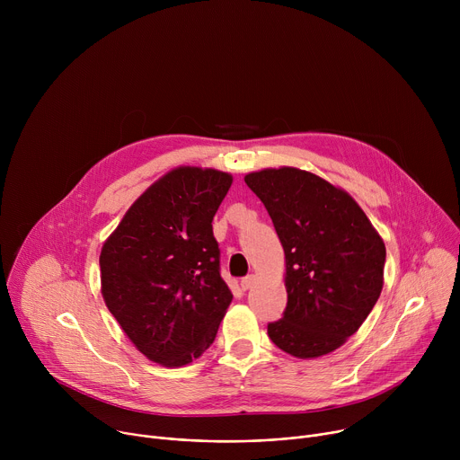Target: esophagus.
<instances>
[{"label":"esophagus","mask_w":460,"mask_h":460,"mask_svg":"<svg viewBox=\"0 0 460 460\" xmlns=\"http://www.w3.org/2000/svg\"><path fill=\"white\" fill-rule=\"evenodd\" d=\"M254 284H256V275H247L245 279H242V284H240V286H242V289L247 291V289H251Z\"/></svg>","instance_id":"34e87169"}]
</instances>
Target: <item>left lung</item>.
Instances as JSON below:
<instances>
[{"label": "left lung", "instance_id": "obj_1", "mask_svg": "<svg viewBox=\"0 0 460 460\" xmlns=\"http://www.w3.org/2000/svg\"><path fill=\"white\" fill-rule=\"evenodd\" d=\"M243 180L266 206L286 254L288 305L268 325L270 339L296 358L339 349L380 296L384 240L344 189L309 171L261 169Z\"/></svg>", "mask_w": 460, "mask_h": 460}]
</instances>
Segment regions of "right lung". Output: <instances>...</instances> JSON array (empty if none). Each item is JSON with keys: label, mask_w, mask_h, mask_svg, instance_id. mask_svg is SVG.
<instances>
[{"label": "right lung", "mask_w": 460, "mask_h": 460, "mask_svg": "<svg viewBox=\"0 0 460 460\" xmlns=\"http://www.w3.org/2000/svg\"><path fill=\"white\" fill-rule=\"evenodd\" d=\"M231 183L224 171L176 167L128 208L102 247L105 305L137 349L165 367L202 357L233 300L211 226Z\"/></svg>", "instance_id": "right-lung-1"}]
</instances>
